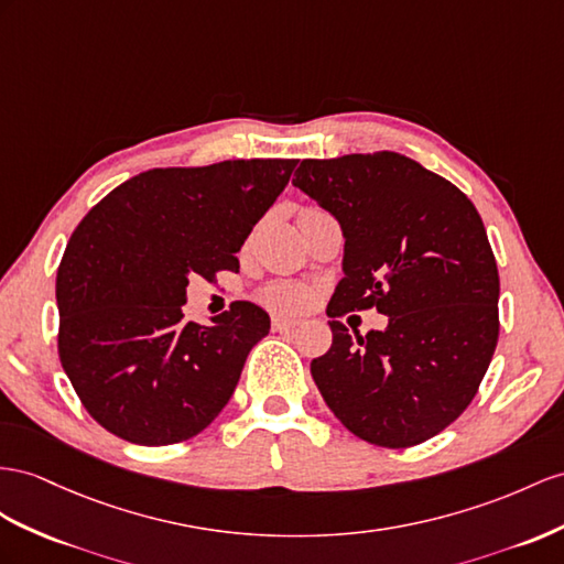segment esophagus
<instances>
[{
  "mask_svg": "<svg viewBox=\"0 0 564 564\" xmlns=\"http://www.w3.org/2000/svg\"><path fill=\"white\" fill-rule=\"evenodd\" d=\"M271 326H273V330H279V334H285V330H293L297 326V322L288 319V316H273Z\"/></svg>",
  "mask_w": 564,
  "mask_h": 564,
  "instance_id": "obj_1",
  "label": "esophagus"
}]
</instances>
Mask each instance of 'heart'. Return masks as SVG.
Instances as JSON below:
<instances>
[{"instance_id": "heart-1", "label": "heart", "mask_w": 564, "mask_h": 564, "mask_svg": "<svg viewBox=\"0 0 564 564\" xmlns=\"http://www.w3.org/2000/svg\"><path fill=\"white\" fill-rule=\"evenodd\" d=\"M262 302L279 312H297L305 307L307 291L295 283H273L262 293Z\"/></svg>"}]
</instances>
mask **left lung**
Here are the masks:
<instances>
[{"label": "left lung", "mask_w": 564, "mask_h": 564, "mask_svg": "<svg viewBox=\"0 0 564 564\" xmlns=\"http://www.w3.org/2000/svg\"><path fill=\"white\" fill-rule=\"evenodd\" d=\"M293 185L340 224L343 279L328 316L369 310L383 330L334 343L312 379L345 429L410 447L467 410L498 343L500 279L479 212L438 173L398 152L305 159Z\"/></svg>", "instance_id": "obj_1"}]
</instances>
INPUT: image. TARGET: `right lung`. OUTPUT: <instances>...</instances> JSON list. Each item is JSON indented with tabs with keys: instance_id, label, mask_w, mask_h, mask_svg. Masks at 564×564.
<instances>
[{
	"instance_id": "right-lung-1",
	"label": "right lung",
	"mask_w": 564,
	"mask_h": 564,
	"mask_svg": "<svg viewBox=\"0 0 564 564\" xmlns=\"http://www.w3.org/2000/svg\"><path fill=\"white\" fill-rule=\"evenodd\" d=\"M297 159L150 169L95 205L56 273L59 357L80 402L113 436L171 445L234 395L269 314L236 302L209 326L183 319L187 283L238 269L242 242Z\"/></svg>"
}]
</instances>
